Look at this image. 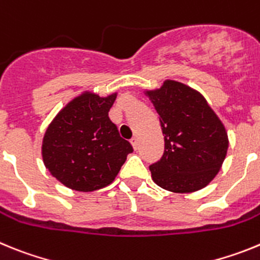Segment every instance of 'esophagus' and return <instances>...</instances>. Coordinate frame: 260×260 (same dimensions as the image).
<instances>
[{"instance_id":"34e87169","label":"esophagus","mask_w":260,"mask_h":260,"mask_svg":"<svg viewBox=\"0 0 260 260\" xmlns=\"http://www.w3.org/2000/svg\"><path fill=\"white\" fill-rule=\"evenodd\" d=\"M132 144H133V148H134L135 151L138 150V146H139V144H138V138H133L132 139Z\"/></svg>"}]
</instances>
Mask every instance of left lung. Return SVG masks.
<instances>
[{
	"instance_id": "8db88e82",
	"label": "left lung",
	"mask_w": 260,
	"mask_h": 260,
	"mask_svg": "<svg viewBox=\"0 0 260 260\" xmlns=\"http://www.w3.org/2000/svg\"><path fill=\"white\" fill-rule=\"evenodd\" d=\"M146 93L164 135L162 157L150 167L153 182L178 194L203 189L219 173L229 141L225 126L201 92L167 79Z\"/></svg>"
}]
</instances>
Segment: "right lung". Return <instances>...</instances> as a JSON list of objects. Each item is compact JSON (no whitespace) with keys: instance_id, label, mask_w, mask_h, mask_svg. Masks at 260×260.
Segmentation results:
<instances>
[{"instance_id":"right-lung-1","label":"right lung","mask_w":260,"mask_h":260,"mask_svg":"<svg viewBox=\"0 0 260 260\" xmlns=\"http://www.w3.org/2000/svg\"><path fill=\"white\" fill-rule=\"evenodd\" d=\"M117 92L102 98L84 91L59 110L47 127L41 156L45 168L62 185L89 192L113 182L133 152L119 137L108 112Z\"/></svg>"}]
</instances>
